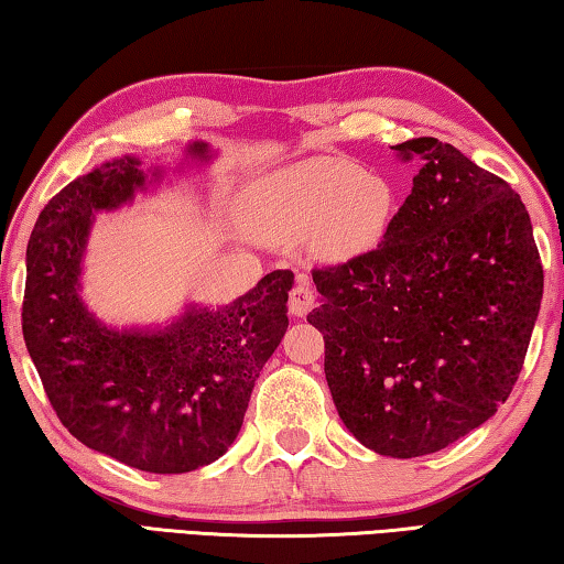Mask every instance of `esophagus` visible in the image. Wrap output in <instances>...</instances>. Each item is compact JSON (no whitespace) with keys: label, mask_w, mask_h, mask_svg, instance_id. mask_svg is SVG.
I'll use <instances>...</instances> for the list:
<instances>
[{"label":"esophagus","mask_w":564,"mask_h":564,"mask_svg":"<svg viewBox=\"0 0 564 564\" xmlns=\"http://www.w3.org/2000/svg\"><path fill=\"white\" fill-rule=\"evenodd\" d=\"M316 303V295H313V289L308 283V275L299 273L295 275V285L291 289V301H289V311L295 318H305Z\"/></svg>","instance_id":"obj_1"}]
</instances>
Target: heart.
<instances>
[{"mask_svg":"<svg viewBox=\"0 0 564 564\" xmlns=\"http://www.w3.org/2000/svg\"><path fill=\"white\" fill-rule=\"evenodd\" d=\"M395 214L386 178L362 174L343 159H313L279 171L251 188L243 204L246 231L265 243H291L311 234L333 261L376 251Z\"/></svg>","mask_w":564,"mask_h":564,"instance_id":"b5f03b06","label":"heart"}]
</instances>
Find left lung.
<instances>
[{
	"label": "left lung",
	"instance_id": "8db88e82",
	"mask_svg": "<svg viewBox=\"0 0 564 564\" xmlns=\"http://www.w3.org/2000/svg\"><path fill=\"white\" fill-rule=\"evenodd\" d=\"M390 149L415 161L410 196L376 251L311 271L308 323L348 431L380 455L420 457L508 400L545 275L508 181L433 137Z\"/></svg>",
	"mask_w": 564,
	"mask_h": 564
}]
</instances>
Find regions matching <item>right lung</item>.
I'll return each instance as SVG.
<instances>
[{
    "label": "right lung",
    "instance_id": "obj_1",
    "mask_svg": "<svg viewBox=\"0 0 564 564\" xmlns=\"http://www.w3.org/2000/svg\"><path fill=\"white\" fill-rule=\"evenodd\" d=\"M191 156L206 159L196 141ZM147 176L131 156L64 186L26 246L22 333L56 417L76 441L144 473H191L221 457L279 348L291 271H273L226 308H188L156 333L111 330L79 299L91 214L129 202Z\"/></svg>",
    "mask_w": 564,
    "mask_h": 564
}]
</instances>
